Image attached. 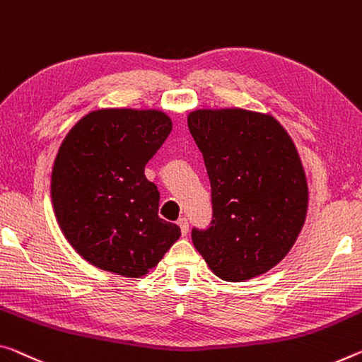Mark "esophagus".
<instances>
[{
    "label": "esophagus",
    "instance_id": "1",
    "mask_svg": "<svg viewBox=\"0 0 362 362\" xmlns=\"http://www.w3.org/2000/svg\"><path fill=\"white\" fill-rule=\"evenodd\" d=\"M177 223H179L182 235H187L188 233V221H187V217H180V219L177 221Z\"/></svg>",
    "mask_w": 362,
    "mask_h": 362
}]
</instances>
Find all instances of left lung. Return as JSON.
<instances>
[{"mask_svg": "<svg viewBox=\"0 0 362 362\" xmlns=\"http://www.w3.org/2000/svg\"><path fill=\"white\" fill-rule=\"evenodd\" d=\"M188 129L211 182L212 221L194 248L217 277L243 282L288 255L306 221L308 183L286 130L269 114L197 109Z\"/></svg>", "mask_w": 362, "mask_h": 362, "instance_id": "left-lung-1", "label": "left lung"}]
</instances>
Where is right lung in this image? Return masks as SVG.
<instances>
[{"label":"right lung","instance_id":"add662e5","mask_svg":"<svg viewBox=\"0 0 362 362\" xmlns=\"http://www.w3.org/2000/svg\"><path fill=\"white\" fill-rule=\"evenodd\" d=\"M170 130V117L156 109H98L69 130L54 159L51 202L85 261L139 279L179 240L180 227L158 216V187L145 177Z\"/></svg>","mask_w":362,"mask_h":362}]
</instances>
